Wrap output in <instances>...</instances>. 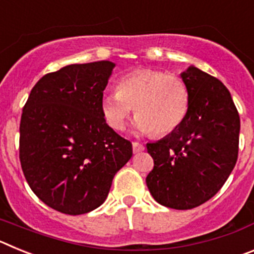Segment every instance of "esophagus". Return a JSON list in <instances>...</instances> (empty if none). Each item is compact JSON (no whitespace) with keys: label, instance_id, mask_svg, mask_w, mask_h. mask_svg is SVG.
<instances>
[{"label":"esophagus","instance_id":"esophagus-1","mask_svg":"<svg viewBox=\"0 0 254 254\" xmlns=\"http://www.w3.org/2000/svg\"><path fill=\"white\" fill-rule=\"evenodd\" d=\"M132 149H133L134 154H137V152L143 151V150H145V146H143L142 143L137 142V141H134V142H132Z\"/></svg>","mask_w":254,"mask_h":254}]
</instances>
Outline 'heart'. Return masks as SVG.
Listing matches in <instances>:
<instances>
[{
    "mask_svg": "<svg viewBox=\"0 0 254 254\" xmlns=\"http://www.w3.org/2000/svg\"><path fill=\"white\" fill-rule=\"evenodd\" d=\"M190 104V89L183 78L143 68L123 76L117 93L103 96L102 112L108 126L121 131L134 108L137 131L164 136L185 122Z\"/></svg>",
    "mask_w": 254,
    "mask_h": 254,
    "instance_id": "obj_1",
    "label": "heart"
}]
</instances>
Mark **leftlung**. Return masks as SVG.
<instances>
[{
	"label": "left lung",
	"mask_w": 254,
	"mask_h": 254,
	"mask_svg": "<svg viewBox=\"0 0 254 254\" xmlns=\"http://www.w3.org/2000/svg\"><path fill=\"white\" fill-rule=\"evenodd\" d=\"M182 78L190 89V109L176 131L146 145L154 159L146 185L160 205L190 210L214 197L234 169L241 120L216 77L192 66Z\"/></svg>",
	"instance_id": "1"
}]
</instances>
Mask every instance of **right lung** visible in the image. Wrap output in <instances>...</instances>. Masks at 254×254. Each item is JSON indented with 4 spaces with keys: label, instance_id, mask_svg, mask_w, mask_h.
<instances>
[{
    "label": "right lung",
    "instance_id": "1",
    "mask_svg": "<svg viewBox=\"0 0 254 254\" xmlns=\"http://www.w3.org/2000/svg\"><path fill=\"white\" fill-rule=\"evenodd\" d=\"M113 67L99 61L47 73L22 108V173L38 198L62 214L99 207L132 156V143L107 125L102 112Z\"/></svg>",
    "mask_w": 254,
    "mask_h": 254
}]
</instances>
